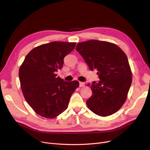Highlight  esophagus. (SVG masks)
Here are the masks:
<instances>
[{"label": "esophagus", "instance_id": "34e87169", "mask_svg": "<svg viewBox=\"0 0 150 150\" xmlns=\"http://www.w3.org/2000/svg\"><path fill=\"white\" fill-rule=\"evenodd\" d=\"M84 83L83 82H80V87H84Z\"/></svg>", "mask_w": 150, "mask_h": 150}]
</instances>
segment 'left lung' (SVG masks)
<instances>
[{
	"instance_id": "left-lung-1",
	"label": "left lung",
	"mask_w": 150,
	"mask_h": 150,
	"mask_svg": "<svg viewBox=\"0 0 150 150\" xmlns=\"http://www.w3.org/2000/svg\"><path fill=\"white\" fill-rule=\"evenodd\" d=\"M76 50L91 70L98 71L100 80L91 84L92 95L86 101L89 109L102 117L119 111L132 83L127 55L115 44L96 39L78 43Z\"/></svg>"
}]
</instances>
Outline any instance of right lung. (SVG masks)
<instances>
[{"instance_id":"right-lung-1","label":"right lung","mask_w":150,"mask_h":150,"mask_svg":"<svg viewBox=\"0 0 150 150\" xmlns=\"http://www.w3.org/2000/svg\"><path fill=\"white\" fill-rule=\"evenodd\" d=\"M75 45V42L57 41L41 45L28 53L21 66L19 77L23 96L39 115L53 119L64 112L79 86L78 81H65L56 74Z\"/></svg>"}]
</instances>
